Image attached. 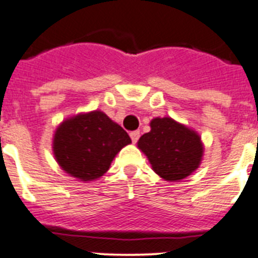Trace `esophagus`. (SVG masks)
<instances>
[{"label":"esophagus","mask_w":258,"mask_h":258,"mask_svg":"<svg viewBox=\"0 0 258 258\" xmlns=\"http://www.w3.org/2000/svg\"><path fill=\"white\" fill-rule=\"evenodd\" d=\"M130 137H131L132 143L136 144V143H137V140H139V137H140V132H139V131H134V132H131V134H130Z\"/></svg>","instance_id":"obj_1"}]
</instances>
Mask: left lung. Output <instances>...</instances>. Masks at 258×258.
<instances>
[{
  "label": "left lung",
  "instance_id": "1",
  "mask_svg": "<svg viewBox=\"0 0 258 258\" xmlns=\"http://www.w3.org/2000/svg\"><path fill=\"white\" fill-rule=\"evenodd\" d=\"M150 128L137 141V148L145 154L159 177L178 182L200 167L204 144L195 130L170 117L153 118Z\"/></svg>",
  "mask_w": 258,
  "mask_h": 258
}]
</instances>
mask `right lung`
Instances as JSON below:
<instances>
[{
	"label": "right lung",
	"mask_w": 258,
	"mask_h": 258,
	"mask_svg": "<svg viewBox=\"0 0 258 258\" xmlns=\"http://www.w3.org/2000/svg\"><path fill=\"white\" fill-rule=\"evenodd\" d=\"M131 144L128 134L102 110L66 118L53 135V155L71 177L90 182L102 177L122 148Z\"/></svg>",
	"instance_id": "1"
}]
</instances>
